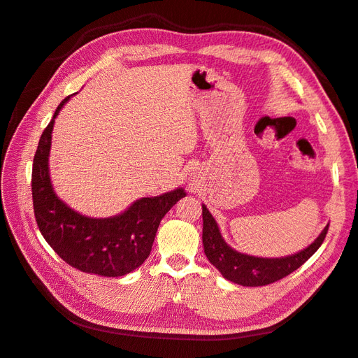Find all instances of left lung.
<instances>
[{
  "label": "left lung",
  "instance_id": "8db88e82",
  "mask_svg": "<svg viewBox=\"0 0 358 358\" xmlns=\"http://www.w3.org/2000/svg\"><path fill=\"white\" fill-rule=\"evenodd\" d=\"M328 227L329 224L308 248L299 251L298 254L280 259H262L237 252L231 246H228L219 233L213 216L210 215L207 207L203 206V245L207 259L222 273L224 278L248 287L266 286V284L287 277L289 273L302 266L325 241Z\"/></svg>",
  "mask_w": 358,
  "mask_h": 358
}]
</instances>
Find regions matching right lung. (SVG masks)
I'll list each match as a JSON object with an SVG mask.
<instances>
[{
    "label": "right lung",
    "mask_w": 358,
    "mask_h": 358,
    "mask_svg": "<svg viewBox=\"0 0 358 358\" xmlns=\"http://www.w3.org/2000/svg\"><path fill=\"white\" fill-rule=\"evenodd\" d=\"M66 96L45 128L33 160L31 194L34 217L43 239L69 266L101 277H122L148 259L160 221L185 190L176 189L152 198H141L124 213L95 219L77 213L54 194L48 155L54 119L68 103Z\"/></svg>",
    "instance_id": "add662e5"
}]
</instances>
